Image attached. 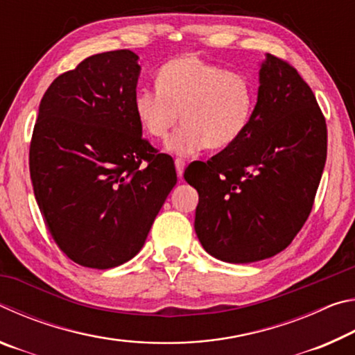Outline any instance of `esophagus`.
<instances>
[{"mask_svg":"<svg viewBox=\"0 0 355 355\" xmlns=\"http://www.w3.org/2000/svg\"><path fill=\"white\" fill-rule=\"evenodd\" d=\"M184 161L183 159H180V158H177L175 159V169H177V175L182 178L183 177V171H184Z\"/></svg>","mask_w":355,"mask_h":355,"instance_id":"obj_1","label":"esophagus"}]
</instances>
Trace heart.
Wrapping results in <instances>:
<instances>
[{
    "instance_id": "heart-1",
    "label": "heart",
    "mask_w": 355,
    "mask_h": 355,
    "mask_svg": "<svg viewBox=\"0 0 355 355\" xmlns=\"http://www.w3.org/2000/svg\"><path fill=\"white\" fill-rule=\"evenodd\" d=\"M255 105L250 76L194 55L161 65L156 86L137 89L135 95L136 117L156 139L169 135L182 116L183 125L166 142L169 152L182 156L233 146L250 127Z\"/></svg>"
}]
</instances>
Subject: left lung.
<instances>
[{"mask_svg": "<svg viewBox=\"0 0 355 355\" xmlns=\"http://www.w3.org/2000/svg\"><path fill=\"white\" fill-rule=\"evenodd\" d=\"M327 127L297 70L266 55L250 127L184 180L199 192L194 228L209 255L227 263L274 257L297 235L326 164Z\"/></svg>", "mask_w": 355, "mask_h": 355, "instance_id": "1", "label": "left lung"}]
</instances>
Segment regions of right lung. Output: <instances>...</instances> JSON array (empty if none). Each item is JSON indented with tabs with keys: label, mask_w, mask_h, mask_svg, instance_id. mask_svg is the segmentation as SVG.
Listing matches in <instances>:
<instances>
[{
	"label": "right lung",
	"mask_w": 355,
	"mask_h": 355,
	"mask_svg": "<svg viewBox=\"0 0 355 355\" xmlns=\"http://www.w3.org/2000/svg\"><path fill=\"white\" fill-rule=\"evenodd\" d=\"M137 59L130 50L86 58L50 84L34 125L35 200L59 249L86 268L131 260L177 183L172 156L142 137Z\"/></svg>",
	"instance_id": "add662e5"
}]
</instances>
